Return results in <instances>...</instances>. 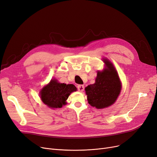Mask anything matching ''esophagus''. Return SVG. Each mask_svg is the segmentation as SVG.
<instances>
[{
	"label": "esophagus",
	"instance_id": "esophagus-1",
	"mask_svg": "<svg viewBox=\"0 0 157 157\" xmlns=\"http://www.w3.org/2000/svg\"><path fill=\"white\" fill-rule=\"evenodd\" d=\"M77 88H78V91L82 92L84 91V85H78L77 86Z\"/></svg>",
	"mask_w": 157,
	"mask_h": 157
}]
</instances>
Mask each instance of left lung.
Listing matches in <instances>:
<instances>
[{
    "label": "left lung",
    "mask_w": 157,
    "mask_h": 157,
    "mask_svg": "<svg viewBox=\"0 0 157 157\" xmlns=\"http://www.w3.org/2000/svg\"><path fill=\"white\" fill-rule=\"evenodd\" d=\"M105 68L98 71L95 83L85 88L88 103L96 109L107 108L116 101L121 90V83L113 63L104 59Z\"/></svg>",
    "instance_id": "left-lung-1"
}]
</instances>
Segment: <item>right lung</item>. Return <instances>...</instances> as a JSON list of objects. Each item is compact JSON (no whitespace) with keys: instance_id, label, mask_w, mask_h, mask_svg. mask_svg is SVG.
Listing matches in <instances>:
<instances>
[{"instance_id":"1","label":"right lung","mask_w":157,"mask_h":157,"mask_svg":"<svg viewBox=\"0 0 157 157\" xmlns=\"http://www.w3.org/2000/svg\"><path fill=\"white\" fill-rule=\"evenodd\" d=\"M77 91L73 84L59 83L56 79H52L48 84L44 86L40 93L42 101L51 109L61 108L66 104L69 95Z\"/></svg>"}]
</instances>
